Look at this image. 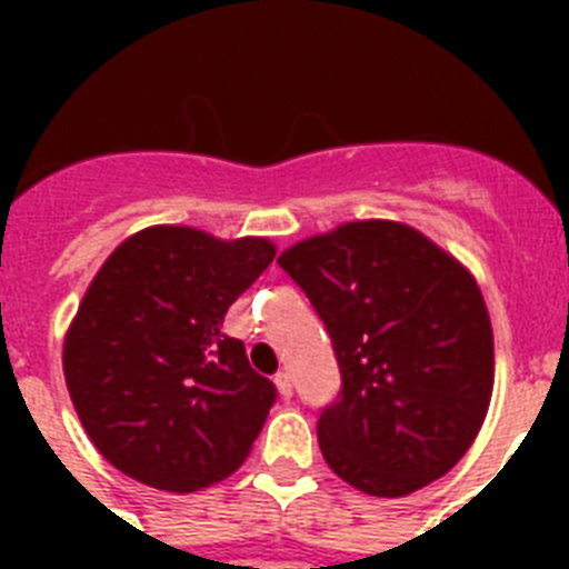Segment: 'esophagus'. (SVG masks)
Here are the masks:
<instances>
[{
    "label": "esophagus",
    "mask_w": 569,
    "mask_h": 569,
    "mask_svg": "<svg viewBox=\"0 0 569 569\" xmlns=\"http://www.w3.org/2000/svg\"><path fill=\"white\" fill-rule=\"evenodd\" d=\"M276 387H279V393H281V399H290V396H293V379H290V373H284V370H281V373H276Z\"/></svg>",
    "instance_id": "1"
}]
</instances>
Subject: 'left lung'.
Segmentation results:
<instances>
[{
	"label": "left lung",
	"instance_id": "obj_1",
	"mask_svg": "<svg viewBox=\"0 0 569 569\" xmlns=\"http://www.w3.org/2000/svg\"><path fill=\"white\" fill-rule=\"evenodd\" d=\"M279 268L339 361V396L316 425L336 476L396 499L459 465L492 393L490 316L472 276L396 222L341 224L284 250Z\"/></svg>",
	"mask_w": 569,
	"mask_h": 569
}]
</instances>
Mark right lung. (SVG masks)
<instances>
[{
  "instance_id": "obj_1",
  "label": "right lung",
  "mask_w": 569,
  "mask_h": 569,
  "mask_svg": "<svg viewBox=\"0 0 569 569\" xmlns=\"http://www.w3.org/2000/svg\"><path fill=\"white\" fill-rule=\"evenodd\" d=\"M273 256L268 239L148 228L104 261L62 365L90 441L116 470L193 492L244 461L279 393L222 325Z\"/></svg>"
}]
</instances>
